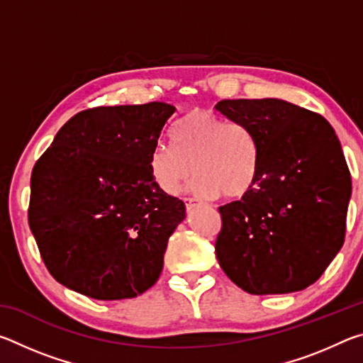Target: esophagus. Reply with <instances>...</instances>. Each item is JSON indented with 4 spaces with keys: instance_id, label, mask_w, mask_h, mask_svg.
I'll list each match as a JSON object with an SVG mask.
<instances>
[{
    "instance_id": "34e87169",
    "label": "esophagus",
    "mask_w": 363,
    "mask_h": 363,
    "mask_svg": "<svg viewBox=\"0 0 363 363\" xmlns=\"http://www.w3.org/2000/svg\"><path fill=\"white\" fill-rule=\"evenodd\" d=\"M184 201H186V208H187V210H192V208L196 205L194 199H184Z\"/></svg>"
}]
</instances>
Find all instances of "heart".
<instances>
[{"label": "heart", "mask_w": 363, "mask_h": 363, "mask_svg": "<svg viewBox=\"0 0 363 363\" xmlns=\"http://www.w3.org/2000/svg\"><path fill=\"white\" fill-rule=\"evenodd\" d=\"M173 139L174 145L158 144L150 157L153 179L163 192L179 194L194 174V190L205 199L237 200L253 189L259 150L243 123L192 110L177 121Z\"/></svg>", "instance_id": "heart-1"}]
</instances>
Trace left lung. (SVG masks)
I'll use <instances>...</instances> for the list:
<instances>
[{"mask_svg":"<svg viewBox=\"0 0 363 363\" xmlns=\"http://www.w3.org/2000/svg\"><path fill=\"white\" fill-rule=\"evenodd\" d=\"M259 150L253 189L219 206L216 257L251 294L301 291L318 280L346 237L351 173L322 115L280 99H225Z\"/></svg>","mask_w":363,"mask_h":363,"instance_id":"left-lung-1","label":"left lung"}]
</instances>
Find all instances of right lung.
Masks as SVG:
<instances>
[{
    "label": "right lung",
    "mask_w": 363,
    "mask_h": 363,
    "mask_svg": "<svg viewBox=\"0 0 363 363\" xmlns=\"http://www.w3.org/2000/svg\"><path fill=\"white\" fill-rule=\"evenodd\" d=\"M174 113L164 102L83 110L35 163L28 224L59 284L113 301L158 280L168 238L186 218L184 201L150 169Z\"/></svg>",
    "instance_id": "add662e5"
}]
</instances>
